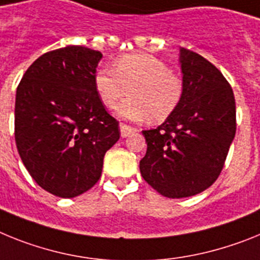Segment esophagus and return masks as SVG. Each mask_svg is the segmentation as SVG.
<instances>
[{
	"label": "esophagus",
	"mask_w": 260,
	"mask_h": 260,
	"mask_svg": "<svg viewBox=\"0 0 260 260\" xmlns=\"http://www.w3.org/2000/svg\"><path fill=\"white\" fill-rule=\"evenodd\" d=\"M136 131H137L136 128L131 127V125H127V124H124V123L120 124V136L121 137L129 136L131 133L136 132Z\"/></svg>",
	"instance_id": "34e87169"
}]
</instances>
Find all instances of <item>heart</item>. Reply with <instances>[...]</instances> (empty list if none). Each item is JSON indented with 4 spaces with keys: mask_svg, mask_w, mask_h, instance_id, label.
Instances as JSON below:
<instances>
[{
    "mask_svg": "<svg viewBox=\"0 0 260 260\" xmlns=\"http://www.w3.org/2000/svg\"><path fill=\"white\" fill-rule=\"evenodd\" d=\"M94 86L105 107L117 106L119 116L140 121L148 117L152 124L164 123L177 111L184 95L183 81L166 62L146 53L117 57L114 69L101 68L94 76Z\"/></svg>",
    "mask_w": 260,
    "mask_h": 260,
    "instance_id": "heart-1",
    "label": "heart"
}]
</instances>
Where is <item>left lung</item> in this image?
Instances as JSON below:
<instances>
[{"mask_svg": "<svg viewBox=\"0 0 260 260\" xmlns=\"http://www.w3.org/2000/svg\"><path fill=\"white\" fill-rule=\"evenodd\" d=\"M184 95L177 111L155 129L143 131L148 149L141 175L166 198H188L211 187L236 136L233 89L217 68L180 49Z\"/></svg>", "mask_w": 260, "mask_h": 260, "instance_id": "1", "label": "left lung"}]
</instances>
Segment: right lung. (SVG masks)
<instances>
[{
    "label": "right lung",
    "mask_w": 260,
    "mask_h": 260,
    "mask_svg": "<svg viewBox=\"0 0 260 260\" xmlns=\"http://www.w3.org/2000/svg\"><path fill=\"white\" fill-rule=\"evenodd\" d=\"M102 53L68 46L36 58L15 96L18 153L32 179L58 198L86 192L102 175L106 152L120 137L94 76Z\"/></svg>",
    "instance_id": "1"
}]
</instances>
